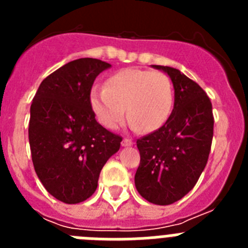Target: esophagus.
Returning <instances> with one entry per match:
<instances>
[{
	"label": "esophagus",
	"instance_id": "esophagus-1",
	"mask_svg": "<svg viewBox=\"0 0 248 248\" xmlns=\"http://www.w3.org/2000/svg\"><path fill=\"white\" fill-rule=\"evenodd\" d=\"M133 144H134V141H133L131 139H129V138H124V139H123V141H122L123 146H131Z\"/></svg>",
	"mask_w": 248,
	"mask_h": 248
}]
</instances>
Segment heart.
<instances>
[{
	"label": "heart",
	"instance_id": "b5f03b06",
	"mask_svg": "<svg viewBox=\"0 0 248 248\" xmlns=\"http://www.w3.org/2000/svg\"><path fill=\"white\" fill-rule=\"evenodd\" d=\"M89 103L97 120L105 128H117L128 111L133 128L154 131L171 114L174 89L164 73L128 68L111 74L105 88L94 87Z\"/></svg>",
	"mask_w": 248,
	"mask_h": 248
}]
</instances>
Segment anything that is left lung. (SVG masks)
Listing matches in <instances>:
<instances>
[{"label": "left lung", "mask_w": 248, "mask_h": 248, "mask_svg": "<svg viewBox=\"0 0 248 248\" xmlns=\"http://www.w3.org/2000/svg\"><path fill=\"white\" fill-rule=\"evenodd\" d=\"M171 78L175 102L161 128L137 140L140 164L135 187L149 202L170 205L196 185L214 137L212 104L196 82L179 69L153 65Z\"/></svg>", "instance_id": "8db88e82"}]
</instances>
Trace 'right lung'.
<instances>
[{"instance_id": "obj_1", "label": "right lung", "mask_w": 248, "mask_h": 248, "mask_svg": "<svg viewBox=\"0 0 248 248\" xmlns=\"http://www.w3.org/2000/svg\"><path fill=\"white\" fill-rule=\"evenodd\" d=\"M100 59L79 58L45 78L31 104L28 126L34 170L48 192L65 203L94 194L104 164L123 138L95 120L89 94L103 71Z\"/></svg>"}]
</instances>
